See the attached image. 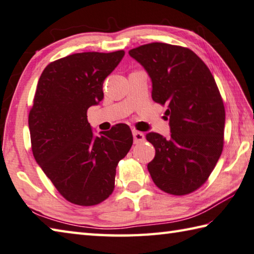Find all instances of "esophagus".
Listing matches in <instances>:
<instances>
[{
  "label": "esophagus",
  "mask_w": 254,
  "mask_h": 254,
  "mask_svg": "<svg viewBox=\"0 0 254 254\" xmlns=\"http://www.w3.org/2000/svg\"><path fill=\"white\" fill-rule=\"evenodd\" d=\"M133 139H134V143H140V142L144 141L145 136H144V134H143L142 132L136 131V130H133Z\"/></svg>",
  "instance_id": "esophagus-1"
}]
</instances>
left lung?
Returning a JSON list of instances; mask_svg holds the SVG:
<instances>
[{
    "label": "left lung",
    "instance_id": "left-lung-1",
    "mask_svg": "<svg viewBox=\"0 0 254 254\" xmlns=\"http://www.w3.org/2000/svg\"><path fill=\"white\" fill-rule=\"evenodd\" d=\"M128 54L149 73L154 102L168 108L171 137L145 135L155 149L147 164L151 178L169 194H190L206 182L223 150L225 110L214 77L193 51L180 45L154 42Z\"/></svg>",
    "mask_w": 254,
    "mask_h": 254
}]
</instances>
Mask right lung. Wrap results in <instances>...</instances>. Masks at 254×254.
<instances>
[{
  "label": "right lung",
  "mask_w": 254,
  "mask_h": 254,
  "mask_svg": "<svg viewBox=\"0 0 254 254\" xmlns=\"http://www.w3.org/2000/svg\"><path fill=\"white\" fill-rule=\"evenodd\" d=\"M123 57V50L67 55L47 65L38 82L29 113L32 152L60 194L73 204L107 200L118 163L133 144L124 123L94 136L86 115L102 101L105 77Z\"/></svg>",
  "instance_id": "right-lung-1"
}]
</instances>
